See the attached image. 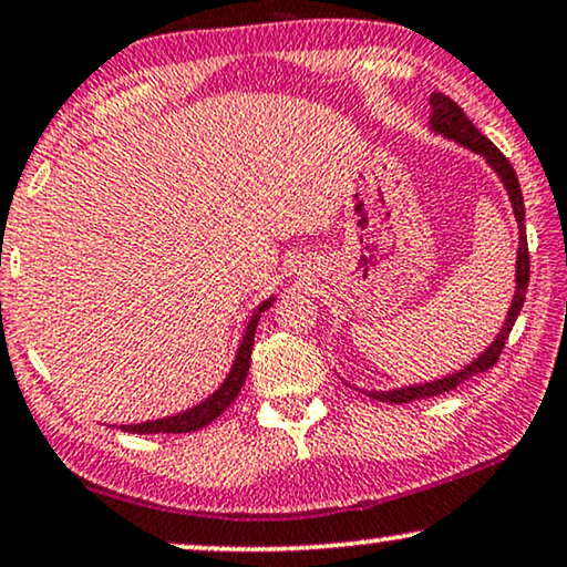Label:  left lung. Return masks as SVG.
<instances>
[{"mask_svg": "<svg viewBox=\"0 0 567 567\" xmlns=\"http://www.w3.org/2000/svg\"><path fill=\"white\" fill-rule=\"evenodd\" d=\"M430 109H433V113H430V132L441 134V137H446V140H454L456 145H462L466 150H472V153H477V155L485 157L489 168H493L497 173V178L503 181L505 192H508L513 215H516V223H518L516 292H513L508 316H505V321H503L501 331H497V337L493 339V342H489V347H487L485 352H480L477 358L470 362V365L462 368V371L449 373V375H443V379H435V381L410 383V386H402V389L365 391V394L371 396V399H379V402H389V404H406V402H414V399L446 394V391L462 386L464 381H470L472 375L485 373L487 368H493L495 362H497V358H501V352H503V347H505V339H508L513 323H516L518 313H520V308H524L526 288H529V246H526V228H524L526 213H524V196H520V186H518L516 171H513V165L508 163V157H505L501 150H497L493 142H489L485 134H482L477 126L472 124L470 118H466V113L458 109V105L451 101L449 95H443V93L430 95Z\"/></svg>", "mask_w": 567, "mask_h": 567, "instance_id": "1", "label": "left lung"}]
</instances>
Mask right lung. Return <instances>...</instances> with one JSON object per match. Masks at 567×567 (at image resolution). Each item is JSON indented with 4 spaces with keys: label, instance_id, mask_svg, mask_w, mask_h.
I'll list each match as a JSON object with an SVG mask.
<instances>
[{
    "label": "right lung",
    "instance_id": "add662e5",
    "mask_svg": "<svg viewBox=\"0 0 567 567\" xmlns=\"http://www.w3.org/2000/svg\"><path fill=\"white\" fill-rule=\"evenodd\" d=\"M275 296L264 300L261 306H256V311L251 319L246 323L244 337H240L236 360H233L230 373L225 375V381L220 383V389L213 391L205 402H199L192 410L171 414V417H161V420H147V422H137V425H118L124 433H194V430H202L209 422L220 417V414L228 410V406L236 402V396L240 394V386H244L248 368H251V350H254V334H256V323H259L261 313L275 303Z\"/></svg>",
    "mask_w": 567,
    "mask_h": 567
}]
</instances>
